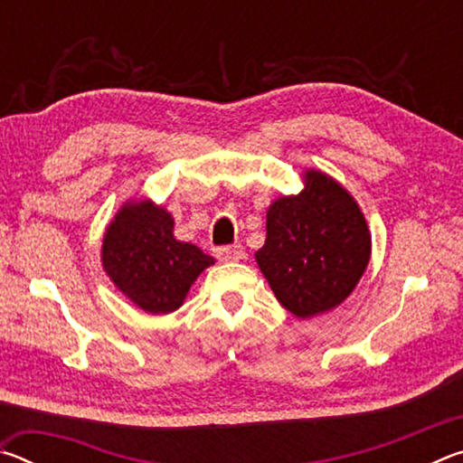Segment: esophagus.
Returning <instances> with one entry per match:
<instances>
[{"label":"esophagus","instance_id":"34e87169","mask_svg":"<svg viewBox=\"0 0 463 463\" xmlns=\"http://www.w3.org/2000/svg\"><path fill=\"white\" fill-rule=\"evenodd\" d=\"M216 257H218V260H221V261H224V263L239 261V260H242V257H245V250H242L241 245L222 247V249L216 250Z\"/></svg>","mask_w":463,"mask_h":463}]
</instances>
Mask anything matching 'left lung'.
I'll use <instances>...</instances> for the list:
<instances>
[{"mask_svg": "<svg viewBox=\"0 0 463 463\" xmlns=\"http://www.w3.org/2000/svg\"><path fill=\"white\" fill-rule=\"evenodd\" d=\"M302 184V192L269 203L255 261L281 307L307 320L354 292L370 263L372 232L357 200L336 179L307 169Z\"/></svg>", "mask_w": 463, "mask_h": 463, "instance_id": "1", "label": "left lung"}]
</instances>
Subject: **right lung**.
Here are the masks:
<instances>
[{"instance_id":"1","label":"right lung","mask_w":463,"mask_h":463,"mask_svg":"<svg viewBox=\"0 0 463 463\" xmlns=\"http://www.w3.org/2000/svg\"><path fill=\"white\" fill-rule=\"evenodd\" d=\"M175 221L153 200L124 202L101 239V268L128 300L148 315L182 307L200 273L214 260L177 241Z\"/></svg>"}]
</instances>
